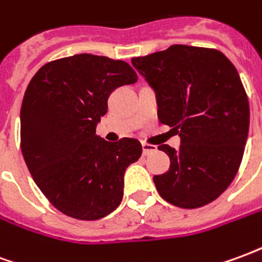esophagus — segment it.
<instances>
[{
	"instance_id": "1",
	"label": "esophagus",
	"mask_w": 262,
	"mask_h": 262,
	"mask_svg": "<svg viewBox=\"0 0 262 262\" xmlns=\"http://www.w3.org/2000/svg\"><path fill=\"white\" fill-rule=\"evenodd\" d=\"M142 147H143V154H146V156L154 153V151L157 150L156 146H153V144H148V143H142Z\"/></svg>"
}]
</instances>
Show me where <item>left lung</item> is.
Returning <instances> with one entry per match:
<instances>
[{"mask_svg":"<svg viewBox=\"0 0 262 262\" xmlns=\"http://www.w3.org/2000/svg\"><path fill=\"white\" fill-rule=\"evenodd\" d=\"M132 64L156 91L160 122L181 137L180 150L159 146L171 161L153 177L160 196L182 209L213 202L234 180L247 142L250 106L236 67L216 49L185 45Z\"/></svg>","mask_w":262,"mask_h":262,"instance_id":"left-lung-1","label":"left lung"}]
</instances>
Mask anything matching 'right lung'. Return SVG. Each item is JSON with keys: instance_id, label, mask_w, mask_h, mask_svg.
I'll use <instances>...</instances> for the list:
<instances>
[{"instance_id": "right-lung-1", "label": "right lung", "mask_w": 262, "mask_h": 262, "mask_svg": "<svg viewBox=\"0 0 262 262\" xmlns=\"http://www.w3.org/2000/svg\"><path fill=\"white\" fill-rule=\"evenodd\" d=\"M126 61L74 54L42 66L20 108V150L43 195L61 213L98 220L123 196L126 168L142 156L136 139L95 135L118 86L136 82Z\"/></svg>"}]
</instances>
